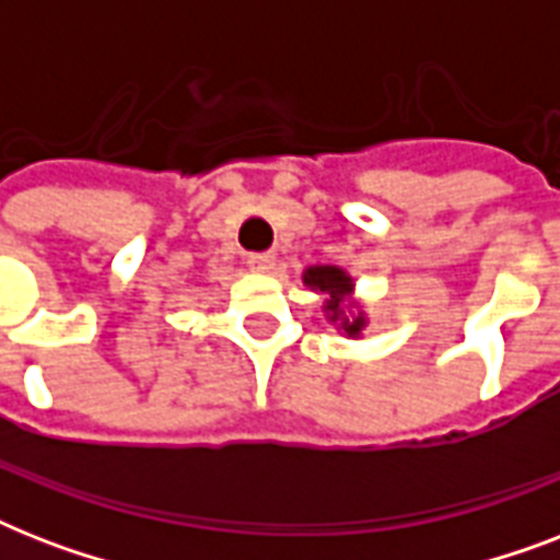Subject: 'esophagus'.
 I'll list each match as a JSON object with an SVG mask.
<instances>
[{
  "label": "esophagus",
  "mask_w": 560,
  "mask_h": 560,
  "mask_svg": "<svg viewBox=\"0 0 560 560\" xmlns=\"http://www.w3.org/2000/svg\"><path fill=\"white\" fill-rule=\"evenodd\" d=\"M246 267L255 272H270L276 267V255L272 253H249L246 255Z\"/></svg>",
  "instance_id": "esophagus-1"
}]
</instances>
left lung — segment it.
I'll return each instance as SVG.
<instances>
[{"instance_id":"1","label":"left lung","mask_w":560,"mask_h":560,"mask_svg":"<svg viewBox=\"0 0 560 560\" xmlns=\"http://www.w3.org/2000/svg\"><path fill=\"white\" fill-rule=\"evenodd\" d=\"M305 284L331 296L325 302V311L331 314V323L342 319V302H346V296H349L354 284H351V279L340 267H311L305 272ZM363 325H366V319H363V314H358L354 319H342V331L354 337V334L363 331Z\"/></svg>"}]
</instances>
